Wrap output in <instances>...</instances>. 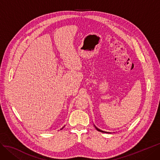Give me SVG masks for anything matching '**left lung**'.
I'll use <instances>...</instances> for the list:
<instances>
[{
  "label": "left lung",
  "instance_id": "left-lung-1",
  "mask_svg": "<svg viewBox=\"0 0 160 160\" xmlns=\"http://www.w3.org/2000/svg\"><path fill=\"white\" fill-rule=\"evenodd\" d=\"M94 127H95V128H96L97 131H99V132H104V133H111V132H106V131H102V130H100L99 128H98V127H96L95 125H94Z\"/></svg>",
  "mask_w": 160,
  "mask_h": 160
}]
</instances>
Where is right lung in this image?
Instances as JSON below:
<instances>
[{
  "label": "right lung",
  "mask_w": 160,
  "mask_h": 160,
  "mask_svg": "<svg viewBox=\"0 0 160 160\" xmlns=\"http://www.w3.org/2000/svg\"><path fill=\"white\" fill-rule=\"evenodd\" d=\"M64 127H62V128H61V130H62V128H64Z\"/></svg>",
  "instance_id": "add662e5"
}]
</instances>
